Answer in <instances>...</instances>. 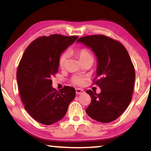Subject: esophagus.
Listing matches in <instances>:
<instances>
[{
    "label": "esophagus",
    "instance_id": "obj_1",
    "mask_svg": "<svg viewBox=\"0 0 151 151\" xmlns=\"http://www.w3.org/2000/svg\"><path fill=\"white\" fill-rule=\"evenodd\" d=\"M76 93L77 95H80V94L84 93V91L83 89H81V88H76Z\"/></svg>",
    "mask_w": 151,
    "mask_h": 151
}]
</instances>
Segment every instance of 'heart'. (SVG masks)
<instances>
[{
    "label": "heart",
    "instance_id": "obj_1",
    "mask_svg": "<svg viewBox=\"0 0 151 151\" xmlns=\"http://www.w3.org/2000/svg\"><path fill=\"white\" fill-rule=\"evenodd\" d=\"M78 56H79L80 60L83 62L84 60H86L87 58L91 56V54L89 53V51L86 50V49H80L76 51ZM68 58V53L67 52H63L60 55L58 59V65L59 67L61 69H63L66 67L67 63ZM86 77L82 74H75L72 76L71 77V82L77 86H82L86 82Z\"/></svg>",
    "mask_w": 151,
    "mask_h": 151
}]
</instances>
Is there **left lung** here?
Listing matches in <instances>:
<instances>
[{
  "label": "left lung",
  "instance_id": "left-lung-1",
  "mask_svg": "<svg viewBox=\"0 0 151 151\" xmlns=\"http://www.w3.org/2000/svg\"><path fill=\"white\" fill-rule=\"evenodd\" d=\"M78 42L90 47L98 58L93 83L98 85L101 92L97 94L91 90L86 91L91 102L86 112L100 122L114 121L132 100L135 71L129 53L121 42L104 35L83 36Z\"/></svg>",
  "mask_w": 151,
  "mask_h": 151
}]
</instances>
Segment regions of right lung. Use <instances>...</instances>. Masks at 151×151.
<instances>
[{
    "label": "right lung",
    "instance_id": "add662e5",
    "mask_svg": "<svg viewBox=\"0 0 151 151\" xmlns=\"http://www.w3.org/2000/svg\"><path fill=\"white\" fill-rule=\"evenodd\" d=\"M78 38L61 34L39 37L27 47L18 65L16 77L24 109L42 124L60 120L75 98V88L65 86L57 91L51 78L58 71L62 52Z\"/></svg>",
    "mask_w": 151,
    "mask_h": 151
}]
</instances>
